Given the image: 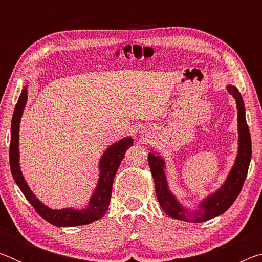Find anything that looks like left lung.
<instances>
[{
    "label": "left lung",
    "mask_w": 262,
    "mask_h": 262,
    "mask_svg": "<svg viewBox=\"0 0 262 262\" xmlns=\"http://www.w3.org/2000/svg\"><path fill=\"white\" fill-rule=\"evenodd\" d=\"M227 90L230 95H232L237 105L238 150L231 170H230L227 179L224 180L220 188H217L214 193L208 194L201 201H199L196 207L190 208L184 206L168 187L165 174L166 165L164 158L152 150L148 155L149 166L155 181L157 200L162 209L172 219L192 222V223H200V222L211 220L227 211L241 193L251 162V135L246 123L245 105H244L241 92L231 84L227 85Z\"/></svg>",
    "instance_id": "obj_1"
}]
</instances>
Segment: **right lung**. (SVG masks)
<instances>
[{
    "label": "right lung",
    "instance_id": "1",
    "mask_svg": "<svg viewBox=\"0 0 262 262\" xmlns=\"http://www.w3.org/2000/svg\"><path fill=\"white\" fill-rule=\"evenodd\" d=\"M28 103V84L23 88L21 94L17 101L11 120V137H10V170L14 180L16 181L21 193L24 194L35 211L43 220L55 227H78L92 223L97 220H100L107 211V208L112 194V186L115 173L119 165L125 157V152L130 148L134 141L130 136L123 137L113 143L105 150L101 155L98 164L99 178L94 193L90 196L88 206L83 209L75 208H62V209H52L39 200L34 193L31 190L30 186L26 183L19 164V125L23 115L24 108Z\"/></svg>",
    "mask_w": 262,
    "mask_h": 262
}]
</instances>
